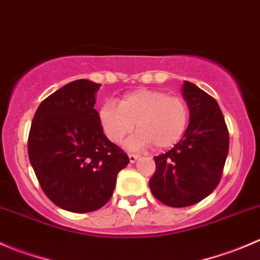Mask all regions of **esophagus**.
Returning <instances> with one entry per match:
<instances>
[{
    "instance_id": "esophagus-1",
    "label": "esophagus",
    "mask_w": 260,
    "mask_h": 260,
    "mask_svg": "<svg viewBox=\"0 0 260 260\" xmlns=\"http://www.w3.org/2000/svg\"><path fill=\"white\" fill-rule=\"evenodd\" d=\"M128 157H129V162L133 164L140 158V155H136V153H128Z\"/></svg>"
}]
</instances>
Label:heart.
I'll return each mask as SVG.
<instances>
[{
  "mask_svg": "<svg viewBox=\"0 0 260 260\" xmlns=\"http://www.w3.org/2000/svg\"><path fill=\"white\" fill-rule=\"evenodd\" d=\"M188 122L185 99L161 90H136L124 95L118 105L105 103L99 109L100 127L113 143L122 142L136 124L138 132L127 142L131 148L171 147L183 137Z\"/></svg>",
  "mask_w": 260,
  "mask_h": 260,
  "instance_id": "1",
  "label": "heart"
}]
</instances>
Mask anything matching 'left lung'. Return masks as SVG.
<instances>
[{"label": "left lung", "mask_w": 260, "mask_h": 260, "mask_svg": "<svg viewBox=\"0 0 260 260\" xmlns=\"http://www.w3.org/2000/svg\"><path fill=\"white\" fill-rule=\"evenodd\" d=\"M189 124L183 138L156 156L148 185L153 197L170 207H188L218 185L229 153V131L217 102L189 81L183 84Z\"/></svg>", "instance_id": "1"}]
</instances>
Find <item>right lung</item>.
<instances>
[{
	"mask_svg": "<svg viewBox=\"0 0 260 260\" xmlns=\"http://www.w3.org/2000/svg\"><path fill=\"white\" fill-rule=\"evenodd\" d=\"M100 84L76 80L43 100L27 138V153L43 191L63 210L86 213L112 197L129 162L110 142L94 109Z\"/></svg>",
	"mask_w": 260,
	"mask_h": 260,
	"instance_id": "1",
	"label": "right lung"
}]
</instances>
